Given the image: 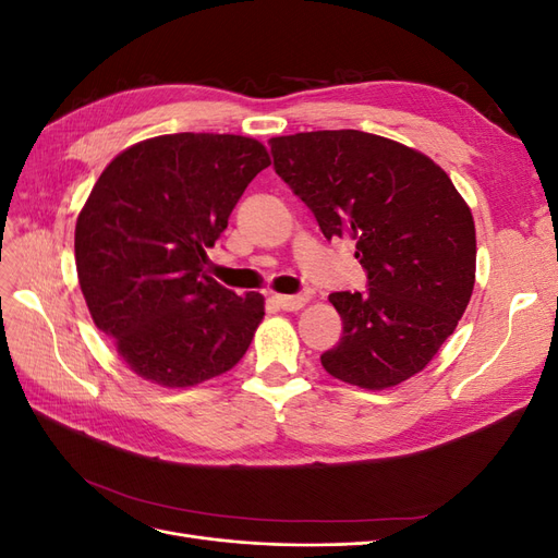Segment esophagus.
<instances>
[{
  "instance_id": "esophagus-1",
  "label": "esophagus",
  "mask_w": 558,
  "mask_h": 558,
  "mask_svg": "<svg viewBox=\"0 0 558 558\" xmlns=\"http://www.w3.org/2000/svg\"><path fill=\"white\" fill-rule=\"evenodd\" d=\"M277 305L286 312H298L302 310L310 302V295L307 293H298V295H275Z\"/></svg>"
}]
</instances>
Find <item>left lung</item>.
<instances>
[{
    "instance_id": "8db88e82",
    "label": "left lung",
    "mask_w": 558,
    "mask_h": 558,
    "mask_svg": "<svg viewBox=\"0 0 558 558\" xmlns=\"http://www.w3.org/2000/svg\"><path fill=\"white\" fill-rule=\"evenodd\" d=\"M275 172L326 240L356 242L367 291L330 293L342 337L320 363L379 391L421 373L453 332L475 286V223L442 167L361 130L269 140Z\"/></svg>"
}]
</instances>
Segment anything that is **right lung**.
Instances as JSON below:
<instances>
[{
  "label": "right lung",
  "instance_id": "add662e5",
  "mask_svg": "<svg viewBox=\"0 0 558 558\" xmlns=\"http://www.w3.org/2000/svg\"><path fill=\"white\" fill-rule=\"evenodd\" d=\"M269 165L240 134L179 132L116 156L76 221V272L95 326L134 375L185 388L246 353L265 300L205 272L246 185Z\"/></svg>",
  "mask_w": 558,
  "mask_h": 558
}]
</instances>
